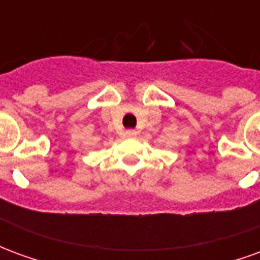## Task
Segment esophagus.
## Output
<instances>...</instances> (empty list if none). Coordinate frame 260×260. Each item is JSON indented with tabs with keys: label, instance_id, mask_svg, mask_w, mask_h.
Masks as SVG:
<instances>
[{
	"label": "esophagus",
	"instance_id": "1",
	"mask_svg": "<svg viewBox=\"0 0 260 260\" xmlns=\"http://www.w3.org/2000/svg\"><path fill=\"white\" fill-rule=\"evenodd\" d=\"M135 135H136V131H134V129L125 131V136H126V138H134Z\"/></svg>",
	"mask_w": 260,
	"mask_h": 260
}]
</instances>
